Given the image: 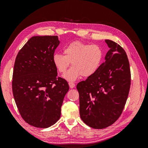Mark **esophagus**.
Here are the masks:
<instances>
[{"instance_id":"1","label":"esophagus","mask_w":148,"mask_h":148,"mask_svg":"<svg viewBox=\"0 0 148 148\" xmlns=\"http://www.w3.org/2000/svg\"><path fill=\"white\" fill-rule=\"evenodd\" d=\"M69 86L70 88H73L75 86V84L72 83H69Z\"/></svg>"}]
</instances>
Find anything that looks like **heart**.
I'll return each instance as SVG.
<instances>
[{
	"mask_svg": "<svg viewBox=\"0 0 148 148\" xmlns=\"http://www.w3.org/2000/svg\"><path fill=\"white\" fill-rule=\"evenodd\" d=\"M103 47L96 44L83 41H75L64 47V53H55L52 62L59 73H65L70 62L72 67L64 75L69 82H74L83 76L91 77L99 70L104 58Z\"/></svg>",
	"mask_w": 148,
	"mask_h": 148,
	"instance_id": "b5f03b06",
	"label": "heart"
}]
</instances>
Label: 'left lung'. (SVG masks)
Listing matches in <instances>:
<instances>
[{
	"instance_id": "1",
	"label": "left lung",
	"mask_w": 148,
	"mask_h": 148,
	"mask_svg": "<svg viewBox=\"0 0 148 148\" xmlns=\"http://www.w3.org/2000/svg\"><path fill=\"white\" fill-rule=\"evenodd\" d=\"M106 41L111 48L106 63L95 75L77 86L80 117L95 129L108 127L120 117L132 81L129 61L123 48L112 41ZM113 51L116 52L114 56Z\"/></svg>"
}]
</instances>
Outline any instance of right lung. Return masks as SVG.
<instances>
[{"label": "right lung", "mask_w": 148, "mask_h": 148, "mask_svg": "<svg viewBox=\"0 0 148 148\" xmlns=\"http://www.w3.org/2000/svg\"><path fill=\"white\" fill-rule=\"evenodd\" d=\"M59 44L55 36H33L16 57L12 76L13 97L21 117L34 127L48 128L57 122L69 90L65 80L57 77L52 62Z\"/></svg>", "instance_id": "obj_1"}]
</instances>
